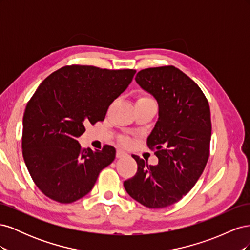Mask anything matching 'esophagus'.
Returning <instances> with one entry per match:
<instances>
[{
	"instance_id": "esophagus-1",
	"label": "esophagus",
	"mask_w": 250,
	"mask_h": 250,
	"mask_svg": "<svg viewBox=\"0 0 250 250\" xmlns=\"http://www.w3.org/2000/svg\"><path fill=\"white\" fill-rule=\"evenodd\" d=\"M126 155V152H124V151H122V150H117V154H116V156L118 157V158H120V157H123V156H125Z\"/></svg>"
}]
</instances>
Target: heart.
Wrapping results in <instances>:
<instances>
[{"label": "heart", "mask_w": 250, "mask_h": 250, "mask_svg": "<svg viewBox=\"0 0 250 250\" xmlns=\"http://www.w3.org/2000/svg\"><path fill=\"white\" fill-rule=\"evenodd\" d=\"M145 99H150V98H148V97H141V98H139V100H145ZM121 143H122L123 145H129L130 140L128 139V138H121Z\"/></svg>", "instance_id": "b5f03b06"}]
</instances>
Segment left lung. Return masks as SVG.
<instances>
[{
  "label": "left lung",
  "instance_id": "obj_1",
  "mask_svg": "<svg viewBox=\"0 0 250 250\" xmlns=\"http://www.w3.org/2000/svg\"><path fill=\"white\" fill-rule=\"evenodd\" d=\"M135 81L158 103V120L147 139L158 164L138 155L135 175L124 181L126 192L149 208L179 201L191 191L209 156V105L200 87L173 65L140 71Z\"/></svg>",
  "mask_w": 250,
  "mask_h": 250
}]
</instances>
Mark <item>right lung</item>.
<instances>
[{
	"label": "right lung",
	"instance_id": "right-lung-1",
	"mask_svg": "<svg viewBox=\"0 0 250 250\" xmlns=\"http://www.w3.org/2000/svg\"><path fill=\"white\" fill-rule=\"evenodd\" d=\"M135 72L66 65L37 87L22 118L21 149L30 175L47 197L60 203L82 198L115 160L112 146L82 149L77 139L86 124L104 120Z\"/></svg>",
	"mask_w": 250,
	"mask_h": 250
}]
</instances>
